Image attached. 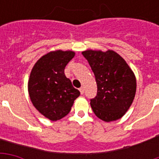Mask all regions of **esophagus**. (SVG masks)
<instances>
[{
	"label": "esophagus",
	"mask_w": 159,
	"mask_h": 159,
	"mask_svg": "<svg viewBox=\"0 0 159 159\" xmlns=\"http://www.w3.org/2000/svg\"><path fill=\"white\" fill-rule=\"evenodd\" d=\"M80 93H81V94H83V93H84V88L83 87H82V88H80Z\"/></svg>",
	"instance_id": "esophagus-1"
}]
</instances>
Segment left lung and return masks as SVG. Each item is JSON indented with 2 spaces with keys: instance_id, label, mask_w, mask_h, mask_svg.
I'll return each mask as SVG.
<instances>
[{
  "instance_id": "8db88e82",
  "label": "left lung",
  "mask_w": 159,
  "mask_h": 159,
  "mask_svg": "<svg viewBox=\"0 0 159 159\" xmlns=\"http://www.w3.org/2000/svg\"><path fill=\"white\" fill-rule=\"evenodd\" d=\"M83 55L93 70L97 94L90 100L92 110L105 122L123 117L133 103L136 79L133 70L121 56L112 50H86Z\"/></svg>"
}]
</instances>
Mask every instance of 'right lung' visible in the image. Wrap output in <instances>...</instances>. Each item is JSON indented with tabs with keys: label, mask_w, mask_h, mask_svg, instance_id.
Returning <instances> with one entry per match:
<instances>
[{
	"label": "right lung",
	"mask_w": 159,
	"mask_h": 159,
	"mask_svg": "<svg viewBox=\"0 0 159 159\" xmlns=\"http://www.w3.org/2000/svg\"><path fill=\"white\" fill-rule=\"evenodd\" d=\"M74 56L73 51H52L41 57L31 70L28 82L30 100L51 121L66 117L80 95L65 75L66 65Z\"/></svg>",
	"instance_id": "obj_1"
}]
</instances>
